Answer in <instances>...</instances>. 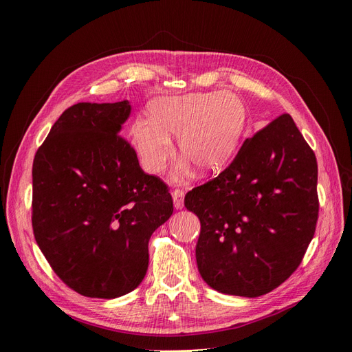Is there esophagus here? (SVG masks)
Instances as JSON below:
<instances>
[{
  "label": "esophagus",
  "instance_id": "esophagus-1",
  "mask_svg": "<svg viewBox=\"0 0 352 352\" xmlns=\"http://www.w3.org/2000/svg\"><path fill=\"white\" fill-rule=\"evenodd\" d=\"M172 197H173V206L176 210H180L184 208V198H185V192L184 190L180 189H175L172 192Z\"/></svg>",
  "mask_w": 352,
  "mask_h": 352
}]
</instances>
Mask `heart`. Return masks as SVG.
Instances as JSON below:
<instances>
[{"instance_id":"1","label":"heart","mask_w":352,"mask_h":352,"mask_svg":"<svg viewBox=\"0 0 352 352\" xmlns=\"http://www.w3.org/2000/svg\"><path fill=\"white\" fill-rule=\"evenodd\" d=\"M247 123V109L232 92H199L157 98L150 119L138 117L131 124V141L145 172L157 175L173 154L170 138L177 136L179 154L199 172H212L236 150Z\"/></svg>"}]
</instances>
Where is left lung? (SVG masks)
I'll list each match as a JSON object with an SVG mask.
<instances>
[{
  "label": "left lung",
  "instance_id": "8db88e82",
  "mask_svg": "<svg viewBox=\"0 0 352 352\" xmlns=\"http://www.w3.org/2000/svg\"><path fill=\"white\" fill-rule=\"evenodd\" d=\"M201 221L195 248L212 289L255 298L300 265L318 216L317 162L289 114L248 138L230 166L189 190Z\"/></svg>",
  "mask_w": 352,
  "mask_h": 352
}]
</instances>
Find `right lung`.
I'll use <instances>...</instances> for the list:
<instances>
[{"instance_id":"right-lung-1","label":"right lung","mask_w":352,"mask_h":352,"mask_svg":"<svg viewBox=\"0 0 352 352\" xmlns=\"http://www.w3.org/2000/svg\"><path fill=\"white\" fill-rule=\"evenodd\" d=\"M127 100L72 105L32 167V226L42 254L73 291L113 300L148 270V241L173 212L167 186L144 173L119 136Z\"/></svg>"}]
</instances>
